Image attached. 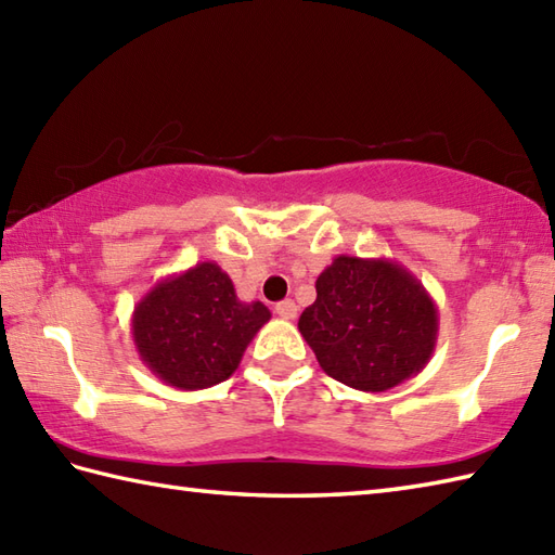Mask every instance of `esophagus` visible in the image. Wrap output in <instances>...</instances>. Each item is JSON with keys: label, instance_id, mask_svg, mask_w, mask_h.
I'll use <instances>...</instances> for the list:
<instances>
[{"label": "esophagus", "instance_id": "obj_1", "mask_svg": "<svg viewBox=\"0 0 555 555\" xmlns=\"http://www.w3.org/2000/svg\"><path fill=\"white\" fill-rule=\"evenodd\" d=\"M274 310H276L281 320H296V317H298V305L293 300H281Z\"/></svg>", "mask_w": 555, "mask_h": 555}]
</instances>
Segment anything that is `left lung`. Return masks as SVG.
I'll return each mask as SVG.
<instances>
[{
  "mask_svg": "<svg viewBox=\"0 0 555 555\" xmlns=\"http://www.w3.org/2000/svg\"><path fill=\"white\" fill-rule=\"evenodd\" d=\"M298 328L332 379L382 393L424 370L439 310L415 274L393 259L338 255L317 279Z\"/></svg>",
  "mask_w": 555,
  "mask_h": 555,
  "instance_id": "1",
  "label": "left lung"
}]
</instances>
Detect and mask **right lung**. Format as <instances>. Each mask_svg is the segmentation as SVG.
<instances>
[{
  "label": "right lung",
  "mask_w": 555,
  "mask_h": 555,
  "mask_svg": "<svg viewBox=\"0 0 555 555\" xmlns=\"http://www.w3.org/2000/svg\"><path fill=\"white\" fill-rule=\"evenodd\" d=\"M271 320L267 305L243 302L217 262L157 281L133 310L140 360L167 386L197 391L238 370L255 334Z\"/></svg>",
  "instance_id": "add662e5"
}]
</instances>
